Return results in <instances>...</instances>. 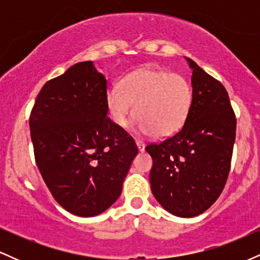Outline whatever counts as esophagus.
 <instances>
[{
	"label": "esophagus",
	"instance_id": "obj_1",
	"mask_svg": "<svg viewBox=\"0 0 260 260\" xmlns=\"http://www.w3.org/2000/svg\"><path fill=\"white\" fill-rule=\"evenodd\" d=\"M136 143H137V147H138L139 150H140V151H144V149H145V143L143 142V140H139V139H137Z\"/></svg>",
	"mask_w": 260,
	"mask_h": 260
}]
</instances>
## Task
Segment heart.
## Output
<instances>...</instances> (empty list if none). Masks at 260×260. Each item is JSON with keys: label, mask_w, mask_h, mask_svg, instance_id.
Wrapping results in <instances>:
<instances>
[{"label": "heart", "mask_w": 260, "mask_h": 260, "mask_svg": "<svg viewBox=\"0 0 260 260\" xmlns=\"http://www.w3.org/2000/svg\"><path fill=\"white\" fill-rule=\"evenodd\" d=\"M192 100V85L186 77L155 68L127 74L106 94L107 110L117 126H127L136 111L137 129L156 138L172 136L183 127Z\"/></svg>", "instance_id": "obj_1"}]
</instances>
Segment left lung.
Wrapping results in <instances>:
<instances>
[{
    "label": "left lung",
    "instance_id": "left-lung-1",
    "mask_svg": "<svg viewBox=\"0 0 260 260\" xmlns=\"http://www.w3.org/2000/svg\"><path fill=\"white\" fill-rule=\"evenodd\" d=\"M192 68L193 100L183 127L150 143L151 192L161 207L181 217L204 213L221 194L236 138V116L219 80L187 58Z\"/></svg>",
    "mask_w": 260,
    "mask_h": 260
}]
</instances>
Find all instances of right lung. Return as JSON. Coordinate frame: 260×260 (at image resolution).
<instances>
[{
  "instance_id": "add662e5",
  "label": "right lung",
  "mask_w": 260,
  "mask_h": 260,
  "mask_svg": "<svg viewBox=\"0 0 260 260\" xmlns=\"http://www.w3.org/2000/svg\"><path fill=\"white\" fill-rule=\"evenodd\" d=\"M107 82L91 61L47 80L29 126L39 171L55 201L74 215L105 211L121 196L136 142L107 117Z\"/></svg>"
}]
</instances>
